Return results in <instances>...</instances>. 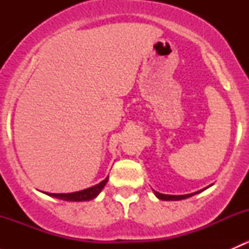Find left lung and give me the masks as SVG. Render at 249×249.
Returning <instances> with one entry per match:
<instances>
[{
  "mask_svg": "<svg viewBox=\"0 0 249 249\" xmlns=\"http://www.w3.org/2000/svg\"><path fill=\"white\" fill-rule=\"evenodd\" d=\"M202 190H205V189H202ZM202 190H199V192L193 193V194H187V195H166V194H160V193L155 192V190H153V192H154L155 196H157L158 199L165 200V201H169V200H171V201H177V200H183V199H187V197L193 196V195L197 194V193H201Z\"/></svg>",
  "mask_w": 249,
  "mask_h": 249,
  "instance_id": "1",
  "label": "left lung"
}]
</instances>
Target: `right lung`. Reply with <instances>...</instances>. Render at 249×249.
I'll list each match as a JSON object with an SVG mask.
<instances>
[{
	"label": "right lung",
	"instance_id": "obj_1",
	"mask_svg": "<svg viewBox=\"0 0 249 249\" xmlns=\"http://www.w3.org/2000/svg\"><path fill=\"white\" fill-rule=\"evenodd\" d=\"M107 182H108V177H106V179L100 182L99 184L88 188V189L80 190V192L69 193V194H53V193H46V194L49 195V196L56 197V199L65 200V201H88V200L95 199L101 193V190L104 189Z\"/></svg>",
	"mask_w": 249,
	"mask_h": 249
}]
</instances>
